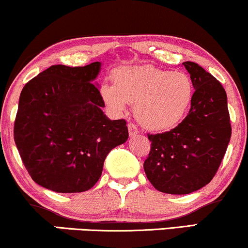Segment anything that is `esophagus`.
I'll list each match as a JSON object with an SVG mask.
<instances>
[{
    "label": "esophagus",
    "mask_w": 248,
    "mask_h": 248,
    "mask_svg": "<svg viewBox=\"0 0 248 248\" xmlns=\"http://www.w3.org/2000/svg\"><path fill=\"white\" fill-rule=\"evenodd\" d=\"M128 132H129V136H136L139 134V129L134 124H128Z\"/></svg>",
    "instance_id": "34e87169"
}]
</instances>
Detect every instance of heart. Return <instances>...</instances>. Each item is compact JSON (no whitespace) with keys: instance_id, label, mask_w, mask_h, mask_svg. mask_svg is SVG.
Masks as SVG:
<instances>
[{"instance_id":"b5f03b06","label":"heart","mask_w":248,"mask_h":248,"mask_svg":"<svg viewBox=\"0 0 248 248\" xmlns=\"http://www.w3.org/2000/svg\"><path fill=\"white\" fill-rule=\"evenodd\" d=\"M114 85L103 84L100 95L115 114L135 104L136 119L154 132L177 127L188 112L194 98V84L185 73H173L154 65H133L115 70Z\"/></svg>"}]
</instances>
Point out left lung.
I'll return each instance as SVG.
<instances>
[{"label":"left lung","mask_w":248,"mask_h":248,"mask_svg":"<svg viewBox=\"0 0 248 248\" xmlns=\"http://www.w3.org/2000/svg\"><path fill=\"white\" fill-rule=\"evenodd\" d=\"M183 64L195 89L189 112L170 132L148 135L151 149L143 164L155 188L173 195L193 193L209 184L231 137L224 88L195 62Z\"/></svg>","instance_id":"left-lung-1"}]
</instances>
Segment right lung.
<instances>
[{"mask_svg":"<svg viewBox=\"0 0 248 248\" xmlns=\"http://www.w3.org/2000/svg\"><path fill=\"white\" fill-rule=\"evenodd\" d=\"M100 67L52 65L20 92L15 143L31 178L45 188H92L109 151L128 140L127 122L109 120L101 109L105 104L93 84Z\"/></svg>","mask_w":248,"mask_h":248,"instance_id":"add662e5","label":"right lung"}]
</instances>
